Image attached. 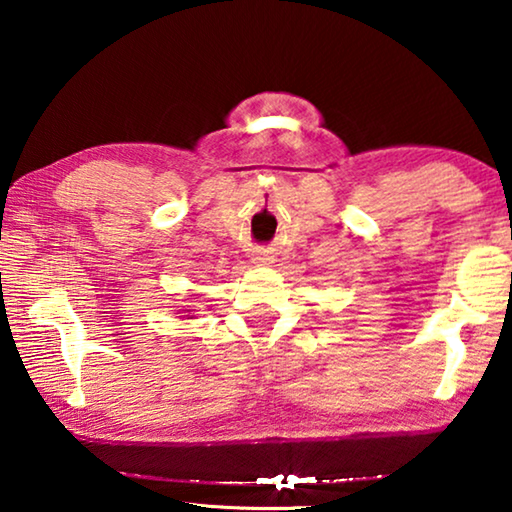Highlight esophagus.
Returning <instances> with one entry per match:
<instances>
[{
    "instance_id": "34e87169",
    "label": "esophagus",
    "mask_w": 512,
    "mask_h": 512,
    "mask_svg": "<svg viewBox=\"0 0 512 512\" xmlns=\"http://www.w3.org/2000/svg\"><path fill=\"white\" fill-rule=\"evenodd\" d=\"M271 259H273V255L268 253V250H257L255 257H253V262H257V264H266V262H271Z\"/></svg>"
}]
</instances>
